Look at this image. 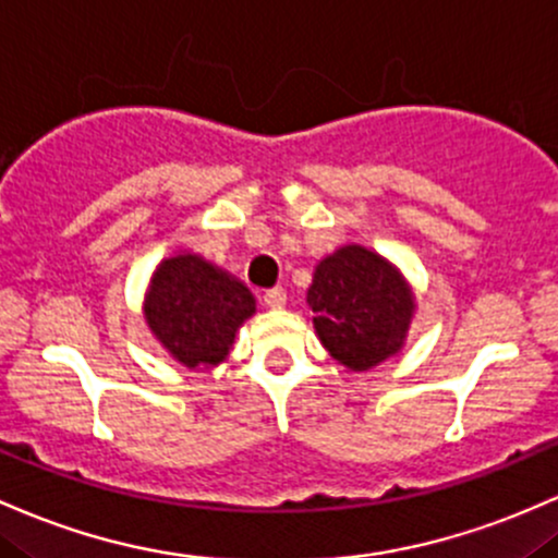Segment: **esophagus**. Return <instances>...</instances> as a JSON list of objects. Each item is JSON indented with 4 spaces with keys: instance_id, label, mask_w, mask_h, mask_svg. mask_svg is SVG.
<instances>
[{
    "instance_id": "34e87169",
    "label": "esophagus",
    "mask_w": 558,
    "mask_h": 558,
    "mask_svg": "<svg viewBox=\"0 0 558 558\" xmlns=\"http://www.w3.org/2000/svg\"><path fill=\"white\" fill-rule=\"evenodd\" d=\"M265 304L269 310H283L286 307V291L283 289H269L265 291Z\"/></svg>"
}]
</instances>
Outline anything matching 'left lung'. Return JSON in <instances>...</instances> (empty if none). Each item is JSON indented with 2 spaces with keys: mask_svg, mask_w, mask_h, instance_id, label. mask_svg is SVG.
Returning a JSON list of instances; mask_svg holds the SVG:
<instances>
[{
  "mask_svg": "<svg viewBox=\"0 0 558 558\" xmlns=\"http://www.w3.org/2000/svg\"><path fill=\"white\" fill-rule=\"evenodd\" d=\"M307 304L323 347L352 371L395 354L415 307L400 272L363 246L339 248L317 265Z\"/></svg>",
  "mask_w": 558,
  "mask_h": 558,
  "instance_id": "1",
  "label": "left lung"
}]
</instances>
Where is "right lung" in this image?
I'll return each instance as SVG.
<instances>
[{
    "label": "right lung",
    "mask_w": 558,
    "mask_h": 558,
    "mask_svg": "<svg viewBox=\"0 0 558 558\" xmlns=\"http://www.w3.org/2000/svg\"><path fill=\"white\" fill-rule=\"evenodd\" d=\"M256 302L241 280L195 254L161 262L145 299V320L171 357L187 368H211L228 357L235 330Z\"/></svg>",
    "instance_id": "obj_1"
}]
</instances>
